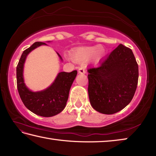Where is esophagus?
Segmentation results:
<instances>
[{"label": "esophagus", "instance_id": "obj_1", "mask_svg": "<svg viewBox=\"0 0 156 156\" xmlns=\"http://www.w3.org/2000/svg\"><path fill=\"white\" fill-rule=\"evenodd\" d=\"M87 71L85 69V68L84 67H80L78 68V73H81V74H83V73H86Z\"/></svg>", "mask_w": 156, "mask_h": 156}]
</instances>
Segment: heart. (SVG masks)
<instances>
[{"instance_id":"heart-1","label":"heart","mask_w":156,"mask_h":156,"mask_svg":"<svg viewBox=\"0 0 156 156\" xmlns=\"http://www.w3.org/2000/svg\"><path fill=\"white\" fill-rule=\"evenodd\" d=\"M105 53L104 47L96 45L76 48L70 52V55L73 59L76 60H82L91 57L94 62H98L105 56Z\"/></svg>"}]
</instances>
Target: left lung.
<instances>
[{"mask_svg":"<svg viewBox=\"0 0 156 156\" xmlns=\"http://www.w3.org/2000/svg\"><path fill=\"white\" fill-rule=\"evenodd\" d=\"M87 72L89 98L95 110L113 114L130 103L138 80V65L131 49L120 44L99 67Z\"/></svg>","mask_w":156,"mask_h":156,"instance_id":"obj_1","label":"left lung"}]
</instances>
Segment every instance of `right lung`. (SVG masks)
I'll list each match as a JSON object with an SVG mask.
<instances>
[{
	"mask_svg": "<svg viewBox=\"0 0 156 156\" xmlns=\"http://www.w3.org/2000/svg\"><path fill=\"white\" fill-rule=\"evenodd\" d=\"M49 42L47 41V43ZM41 45L47 44L36 42L23 52L16 67L17 88L23 104L29 110L43 117H51L58 114L65 109L70 88L77 76V71L74 70L70 73L60 72L48 87L38 91L30 90L25 84L23 76L25 62L28 54ZM56 53L62 61L61 56Z\"/></svg>",
	"mask_w": 156,
	"mask_h": 156,
	"instance_id": "obj_1",
	"label": "right lung"
}]
</instances>
